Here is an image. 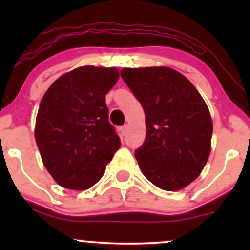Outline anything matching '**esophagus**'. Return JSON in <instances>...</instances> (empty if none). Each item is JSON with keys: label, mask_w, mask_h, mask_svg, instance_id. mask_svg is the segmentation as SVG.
<instances>
[{"label": "esophagus", "mask_w": 250, "mask_h": 250, "mask_svg": "<svg viewBox=\"0 0 250 250\" xmlns=\"http://www.w3.org/2000/svg\"><path fill=\"white\" fill-rule=\"evenodd\" d=\"M120 131H121L122 136L127 135V133H128V125H123V127L120 128Z\"/></svg>", "instance_id": "obj_1"}]
</instances>
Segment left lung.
Wrapping results in <instances>:
<instances>
[{
    "mask_svg": "<svg viewBox=\"0 0 250 250\" xmlns=\"http://www.w3.org/2000/svg\"><path fill=\"white\" fill-rule=\"evenodd\" d=\"M121 77L145 110L146 140L135 150L143 175L163 190L187 187L210 154L213 122L205 100L167 67L125 68Z\"/></svg>",
    "mask_w": 250,
    "mask_h": 250,
    "instance_id": "1",
    "label": "left lung"
}]
</instances>
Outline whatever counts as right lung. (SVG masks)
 <instances>
[{
	"instance_id": "add662e5",
	"label": "right lung",
	"mask_w": 250,
	"mask_h": 250,
	"mask_svg": "<svg viewBox=\"0 0 250 250\" xmlns=\"http://www.w3.org/2000/svg\"><path fill=\"white\" fill-rule=\"evenodd\" d=\"M117 80L116 68L85 65L57 79L42 97L35 140L43 165L62 187L95 185L121 146L105 104Z\"/></svg>"
}]
</instances>
